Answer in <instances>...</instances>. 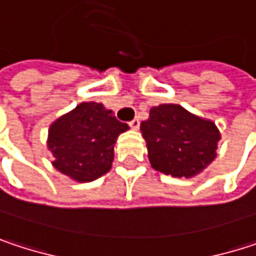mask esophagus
<instances>
[{
	"label": "esophagus",
	"mask_w": 256,
	"mask_h": 256,
	"mask_svg": "<svg viewBox=\"0 0 256 256\" xmlns=\"http://www.w3.org/2000/svg\"><path fill=\"white\" fill-rule=\"evenodd\" d=\"M128 126L133 128V130H138L139 126H140V122H139V118H133L130 123H128Z\"/></svg>",
	"instance_id": "esophagus-1"
}]
</instances>
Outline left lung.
Listing matches in <instances>:
<instances>
[{
  "instance_id": "8db88e82",
  "label": "left lung",
  "mask_w": 256,
  "mask_h": 256,
  "mask_svg": "<svg viewBox=\"0 0 256 256\" xmlns=\"http://www.w3.org/2000/svg\"><path fill=\"white\" fill-rule=\"evenodd\" d=\"M140 132L151 166L174 178H192L206 169L216 157L221 138L214 122L175 104L151 108Z\"/></svg>"
}]
</instances>
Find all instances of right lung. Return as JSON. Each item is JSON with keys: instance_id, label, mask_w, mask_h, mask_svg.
Masks as SVG:
<instances>
[{"instance_id": "add662e5", "label": "right lung", "mask_w": 256, "mask_h": 256, "mask_svg": "<svg viewBox=\"0 0 256 256\" xmlns=\"http://www.w3.org/2000/svg\"><path fill=\"white\" fill-rule=\"evenodd\" d=\"M128 126L102 104L82 102L48 128L47 146L53 166L78 182H90L106 174L114 160V144Z\"/></svg>"}]
</instances>
